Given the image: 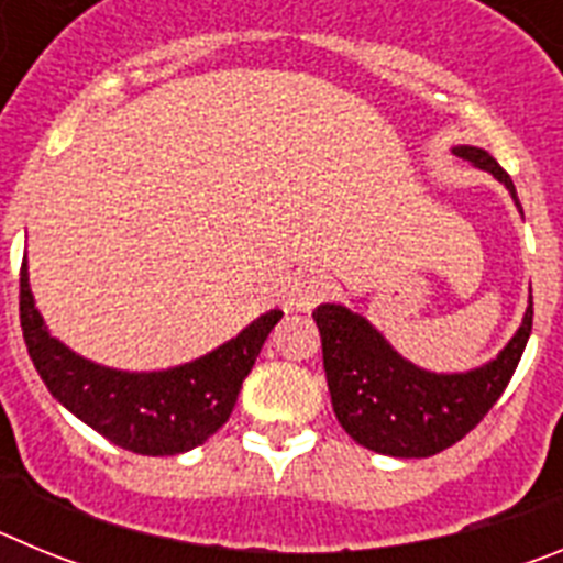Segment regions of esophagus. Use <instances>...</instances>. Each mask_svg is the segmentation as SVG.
I'll return each mask as SVG.
<instances>
[{"mask_svg": "<svg viewBox=\"0 0 563 563\" xmlns=\"http://www.w3.org/2000/svg\"><path fill=\"white\" fill-rule=\"evenodd\" d=\"M332 278L324 276V273H307L301 282L296 285V296H292V301H296L298 310H310V307H316L318 301H324L327 296L332 292Z\"/></svg>", "mask_w": 563, "mask_h": 563, "instance_id": "obj_1", "label": "esophagus"}]
</instances>
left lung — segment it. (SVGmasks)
Instances as JSON below:
<instances>
[{
  "label": "left lung",
  "instance_id": "obj_1",
  "mask_svg": "<svg viewBox=\"0 0 563 563\" xmlns=\"http://www.w3.org/2000/svg\"><path fill=\"white\" fill-rule=\"evenodd\" d=\"M456 157L490 172L516 197L514 180L499 163L476 146H456ZM324 346L327 386L343 431L363 449L386 456H434L474 431L494 409L514 377L533 330V298L519 332L501 355L465 375H434L402 361L380 332L341 305L316 312Z\"/></svg>",
  "mask_w": 563,
  "mask_h": 563
}]
</instances>
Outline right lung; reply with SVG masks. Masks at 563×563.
Wrapping results in <instances>:
<instances>
[{"instance_id": "right-lung-1", "label": "right lung", "mask_w": 563, "mask_h": 563, "mask_svg": "<svg viewBox=\"0 0 563 563\" xmlns=\"http://www.w3.org/2000/svg\"><path fill=\"white\" fill-rule=\"evenodd\" d=\"M19 318L30 361L49 395L132 454L174 456L197 449L225 426L282 312H265L211 355L166 372L107 369L69 352L44 330L30 296L27 262L19 273Z\"/></svg>"}]
</instances>
